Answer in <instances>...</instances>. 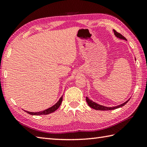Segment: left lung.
Here are the masks:
<instances>
[{
	"label": "left lung",
	"instance_id": "left-lung-1",
	"mask_svg": "<svg viewBox=\"0 0 147 147\" xmlns=\"http://www.w3.org/2000/svg\"><path fill=\"white\" fill-rule=\"evenodd\" d=\"M113 32H114L115 35L117 37H119V38L122 39L127 40L125 37H123L122 35V34H120V33L117 32L115 30H113ZM129 99H128L127 101H125L124 103H123V104L119 105L117 106H113V107H106V106H104L98 105L97 103L92 101V100H91L90 99H89L87 97H86V101H87V102L88 103V105L90 106V108L94 109V110H115V109H117V108L122 107V106H124L126 104V103H127L129 101Z\"/></svg>",
	"mask_w": 147,
	"mask_h": 147
}]
</instances>
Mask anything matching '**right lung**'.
Returning <instances> with one entry per match:
<instances>
[{
  "instance_id": "1",
  "label": "right lung",
  "mask_w": 147,
  "mask_h": 147,
  "mask_svg": "<svg viewBox=\"0 0 147 147\" xmlns=\"http://www.w3.org/2000/svg\"><path fill=\"white\" fill-rule=\"evenodd\" d=\"M62 96L59 99V101L57 102L55 105H53V106H51V107L49 108L47 110H45L44 111H39V112H30V111H25V112H27V113L32 115H48V114H50L51 113H53L55 110H57V109L59 108V106H60L62 101Z\"/></svg>"
}]
</instances>
